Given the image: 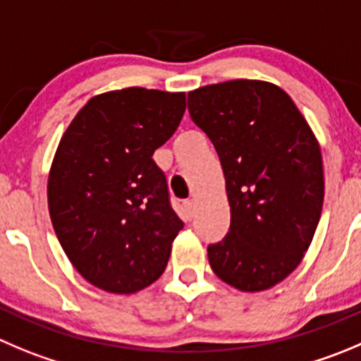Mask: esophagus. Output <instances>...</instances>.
Listing matches in <instances>:
<instances>
[{"label":"esophagus","mask_w":361,"mask_h":361,"mask_svg":"<svg viewBox=\"0 0 361 361\" xmlns=\"http://www.w3.org/2000/svg\"><path fill=\"white\" fill-rule=\"evenodd\" d=\"M184 211L191 218L195 214V200H184Z\"/></svg>","instance_id":"obj_1"}]
</instances>
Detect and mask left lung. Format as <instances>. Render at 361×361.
I'll list each match as a JSON object with an SVG mask.
<instances>
[{
  "label": "left lung",
  "instance_id": "1",
  "mask_svg": "<svg viewBox=\"0 0 361 361\" xmlns=\"http://www.w3.org/2000/svg\"><path fill=\"white\" fill-rule=\"evenodd\" d=\"M191 120L219 156L230 230L207 248L219 280L260 293L286 280L314 239L324 200L321 147L280 87L232 80L188 94Z\"/></svg>",
  "mask_w": 361,
  "mask_h": 361
}]
</instances>
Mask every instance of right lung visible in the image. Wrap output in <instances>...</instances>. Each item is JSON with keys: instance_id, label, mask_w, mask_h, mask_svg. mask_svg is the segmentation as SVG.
Listing matches in <instances>:
<instances>
[{"instance_id": "obj_1", "label": "right lung", "mask_w": 361, "mask_h": 361, "mask_svg": "<svg viewBox=\"0 0 361 361\" xmlns=\"http://www.w3.org/2000/svg\"><path fill=\"white\" fill-rule=\"evenodd\" d=\"M184 109V92H106L78 111L58 143L47 178L51 221L72 266L106 293L154 283L183 230L152 154Z\"/></svg>"}]
</instances>
